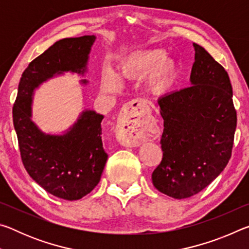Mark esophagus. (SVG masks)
<instances>
[{
    "instance_id": "1",
    "label": "esophagus",
    "mask_w": 249,
    "mask_h": 249,
    "mask_svg": "<svg viewBox=\"0 0 249 249\" xmlns=\"http://www.w3.org/2000/svg\"><path fill=\"white\" fill-rule=\"evenodd\" d=\"M128 107L127 115L120 122L121 141L126 146H138L148 132L149 125L138 104L137 107H133L130 103Z\"/></svg>"
}]
</instances>
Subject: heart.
Returning a JSON list of instances; mask_svg holds the SVG:
<instances>
[{"instance_id":"obj_1","label":"heart","mask_w":249,"mask_h":249,"mask_svg":"<svg viewBox=\"0 0 249 249\" xmlns=\"http://www.w3.org/2000/svg\"><path fill=\"white\" fill-rule=\"evenodd\" d=\"M165 58V53L160 49L134 53L124 59L120 67V73L125 78L149 73V87L156 92L165 91L174 82L176 74L175 64ZM103 84L107 88L116 86L115 75L107 71L103 75Z\"/></svg>"}]
</instances>
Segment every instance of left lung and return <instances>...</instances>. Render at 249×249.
Here are the masks:
<instances>
[{
	"instance_id": "8db88e82",
	"label": "left lung",
	"mask_w": 249,
	"mask_h": 249,
	"mask_svg": "<svg viewBox=\"0 0 249 249\" xmlns=\"http://www.w3.org/2000/svg\"><path fill=\"white\" fill-rule=\"evenodd\" d=\"M193 47L192 86L158 100L162 159L151 179L158 191L175 199L196 195L224 170L237 124L226 70L202 46Z\"/></svg>"
}]
</instances>
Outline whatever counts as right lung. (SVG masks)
Listing matches in <instances>:
<instances>
[{"label": "right lung", "instance_id": "right-lung-1", "mask_svg": "<svg viewBox=\"0 0 249 249\" xmlns=\"http://www.w3.org/2000/svg\"><path fill=\"white\" fill-rule=\"evenodd\" d=\"M94 40V36L60 39L34 59L22 74L13 105L25 169L50 195L69 201L81 199L100 182L107 160L101 137L103 115L86 111L67 134L45 135L31 121L32 94L56 72L83 73Z\"/></svg>", "mask_w": 249, "mask_h": 249}]
</instances>
